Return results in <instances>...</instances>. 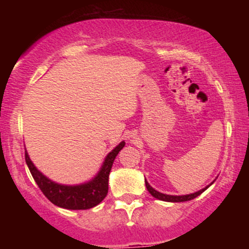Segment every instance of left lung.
Returning <instances> with one entry per match:
<instances>
[{
    "instance_id": "8db88e82",
    "label": "left lung",
    "mask_w": 249,
    "mask_h": 249,
    "mask_svg": "<svg viewBox=\"0 0 249 249\" xmlns=\"http://www.w3.org/2000/svg\"><path fill=\"white\" fill-rule=\"evenodd\" d=\"M213 182H211L210 185H207V186L202 188V190H199L198 192H194L191 194H185V196H170V194H164L161 192H158L157 190H154V188L151 186L150 184H148L147 180L145 179V185H146L147 191L151 193V196H154L156 199L162 200V201H168V202H182V201H188V200H192L194 198H196V196H200V194L204 192V191H206L207 188L213 184Z\"/></svg>"
}]
</instances>
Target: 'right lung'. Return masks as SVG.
Returning <instances> with one entry per match:
<instances>
[{
    "label": "right lung",
    "mask_w": 249,
    "mask_h": 249,
    "mask_svg": "<svg viewBox=\"0 0 249 249\" xmlns=\"http://www.w3.org/2000/svg\"><path fill=\"white\" fill-rule=\"evenodd\" d=\"M125 146V142H119L117 146L107 153L103 161L102 167L87 182L78 185L58 184L45 177L31 161L29 154L25 151V162L29 167L31 176L35 179L36 184L48 199L56 206L65 210H89L97 206L104 200L108 191V174L117 154Z\"/></svg>",
    "instance_id": "1"
}]
</instances>
